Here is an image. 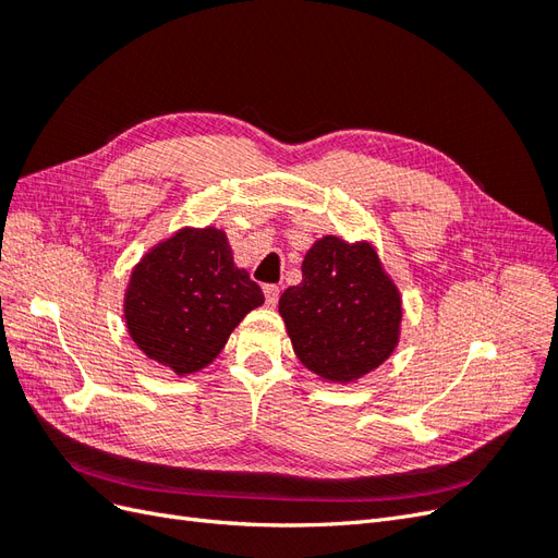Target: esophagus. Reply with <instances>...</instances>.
I'll use <instances>...</instances> for the list:
<instances>
[{"label":"esophagus","instance_id":"34e87169","mask_svg":"<svg viewBox=\"0 0 558 558\" xmlns=\"http://www.w3.org/2000/svg\"><path fill=\"white\" fill-rule=\"evenodd\" d=\"M263 293H265L267 307H275L277 302H279V286H275V283H267V286H263Z\"/></svg>","mask_w":558,"mask_h":558}]
</instances>
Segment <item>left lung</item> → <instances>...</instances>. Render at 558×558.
<instances>
[{
	"label": "left lung",
	"instance_id": "1",
	"mask_svg": "<svg viewBox=\"0 0 558 558\" xmlns=\"http://www.w3.org/2000/svg\"><path fill=\"white\" fill-rule=\"evenodd\" d=\"M298 361L328 384H353L377 369L400 342L402 295L373 242L335 234L316 240L302 281L279 298Z\"/></svg>",
	"mask_w": 558,
	"mask_h": 558
}]
</instances>
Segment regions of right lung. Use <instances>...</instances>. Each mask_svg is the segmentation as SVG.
<instances>
[{
    "instance_id": "obj_1",
    "label": "right lung",
    "mask_w": 558,
    "mask_h": 558,
    "mask_svg": "<svg viewBox=\"0 0 558 558\" xmlns=\"http://www.w3.org/2000/svg\"><path fill=\"white\" fill-rule=\"evenodd\" d=\"M263 302L260 286L234 265L221 228L183 226L132 267L123 318L148 361L189 377L214 363L232 330Z\"/></svg>"
}]
</instances>
